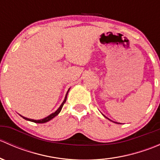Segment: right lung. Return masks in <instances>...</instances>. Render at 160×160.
I'll list each match as a JSON object with an SVG mask.
<instances>
[{
  "mask_svg": "<svg viewBox=\"0 0 160 160\" xmlns=\"http://www.w3.org/2000/svg\"><path fill=\"white\" fill-rule=\"evenodd\" d=\"M68 92H69V90H68V91H67V95H66V97H65V99H64L63 102L62 103V104H61V105H60V107H59V108L57 109V111H55L54 113H52V114H50V115L48 116V117L42 119V120H33V119H29V118H25V117H23V116H22V117L23 118L26 119V120H28V121H30V122H35V123H45V122H49V121L51 120V119H52L53 118H54V117H56V116L57 115V114H59V112H60L61 109H62V106H63V104H65L66 101H67V93H68Z\"/></svg>",
  "mask_w": 160,
  "mask_h": 160,
  "instance_id": "1",
  "label": "right lung"
}]
</instances>
